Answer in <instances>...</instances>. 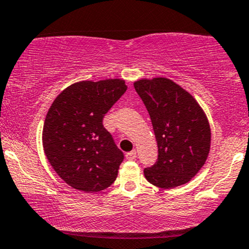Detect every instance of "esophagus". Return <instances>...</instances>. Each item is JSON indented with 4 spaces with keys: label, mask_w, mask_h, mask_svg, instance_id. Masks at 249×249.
<instances>
[{
    "label": "esophagus",
    "mask_w": 249,
    "mask_h": 249,
    "mask_svg": "<svg viewBox=\"0 0 249 249\" xmlns=\"http://www.w3.org/2000/svg\"><path fill=\"white\" fill-rule=\"evenodd\" d=\"M125 158H127L128 160H134L135 158H137V151L133 150L130 151V152L125 153Z\"/></svg>",
    "instance_id": "1"
}]
</instances>
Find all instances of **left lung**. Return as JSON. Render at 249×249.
I'll return each instance as SVG.
<instances>
[{"label": "left lung", "mask_w": 249, "mask_h": 249, "mask_svg": "<svg viewBox=\"0 0 249 249\" xmlns=\"http://www.w3.org/2000/svg\"><path fill=\"white\" fill-rule=\"evenodd\" d=\"M134 89L150 115L158 146L157 162L143 170L146 180L163 189L186 184L210 152L211 128L204 110L168 78L140 79Z\"/></svg>", "instance_id": "left-lung-1"}]
</instances>
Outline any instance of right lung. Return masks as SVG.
<instances>
[{
	"label": "right lung",
	"mask_w": 249,
	"mask_h": 249,
	"mask_svg": "<svg viewBox=\"0 0 249 249\" xmlns=\"http://www.w3.org/2000/svg\"><path fill=\"white\" fill-rule=\"evenodd\" d=\"M125 89L122 79L79 81L63 89L49 107L43 147L68 186L93 193L116 180L124 153L104 128L103 117Z\"/></svg>",
	"instance_id": "1"
}]
</instances>
